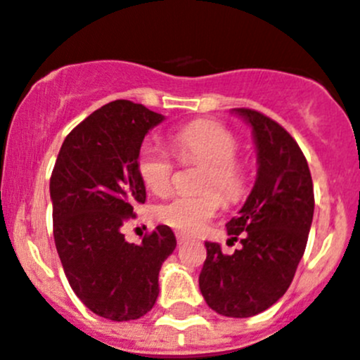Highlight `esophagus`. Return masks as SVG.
<instances>
[{
  "instance_id": "obj_1",
  "label": "esophagus",
  "mask_w": 360,
  "mask_h": 360,
  "mask_svg": "<svg viewBox=\"0 0 360 360\" xmlns=\"http://www.w3.org/2000/svg\"><path fill=\"white\" fill-rule=\"evenodd\" d=\"M176 241L180 245L187 243V241H189V236H186V234H182V232H178V234H176Z\"/></svg>"
}]
</instances>
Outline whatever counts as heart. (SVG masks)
Wrapping results in <instances>:
<instances>
[{
    "mask_svg": "<svg viewBox=\"0 0 360 360\" xmlns=\"http://www.w3.org/2000/svg\"><path fill=\"white\" fill-rule=\"evenodd\" d=\"M174 157L182 164L203 162L196 187L198 193L178 195L155 209L160 224L186 234H196L218 214L221 198L241 200L249 189V167L236 155L238 136L214 120H195L171 135ZM174 164L164 148L144 142L136 153V173L155 195H165L173 182Z\"/></svg>",
    "mask_w": 360,
    "mask_h": 360,
    "instance_id": "heart-1",
    "label": "heart"
}]
</instances>
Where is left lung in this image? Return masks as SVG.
I'll use <instances>...</instances> for the list:
<instances>
[{"instance_id": "obj_1", "label": "left lung", "mask_w": 360, "mask_h": 360, "mask_svg": "<svg viewBox=\"0 0 360 360\" xmlns=\"http://www.w3.org/2000/svg\"><path fill=\"white\" fill-rule=\"evenodd\" d=\"M252 126L257 178L240 214L229 221V241L241 249L224 254L205 241L200 290L214 311L250 317L270 308L290 287L307 249L314 218V184L297 142L281 124L250 108H236Z\"/></svg>"}]
</instances>
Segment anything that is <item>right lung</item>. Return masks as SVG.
<instances>
[{
    "instance_id": "obj_1",
    "label": "right lung",
    "mask_w": 360,
    "mask_h": 360,
    "mask_svg": "<svg viewBox=\"0 0 360 360\" xmlns=\"http://www.w3.org/2000/svg\"><path fill=\"white\" fill-rule=\"evenodd\" d=\"M164 117L131 101H113L77 124L50 176L53 240L70 287L94 314L111 321L146 316L158 297V272L176 247L167 225L142 243L122 225L146 202L136 153Z\"/></svg>"
}]
</instances>
